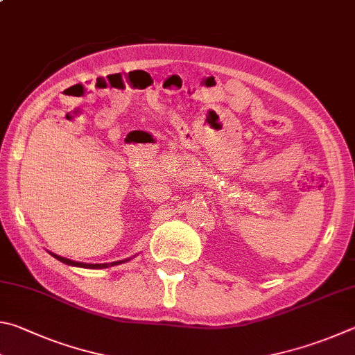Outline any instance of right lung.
Here are the masks:
<instances>
[{
    "label": "right lung",
    "mask_w": 355,
    "mask_h": 355,
    "mask_svg": "<svg viewBox=\"0 0 355 355\" xmlns=\"http://www.w3.org/2000/svg\"><path fill=\"white\" fill-rule=\"evenodd\" d=\"M53 257L60 260L62 263H67V265H71V266H83V268H92V270L107 268V266H114V265H116V263H123V262H124V260H121V262H114V263H80V262H73V260H70V259L55 256V254H53Z\"/></svg>",
    "instance_id": "add662e5"
}]
</instances>
